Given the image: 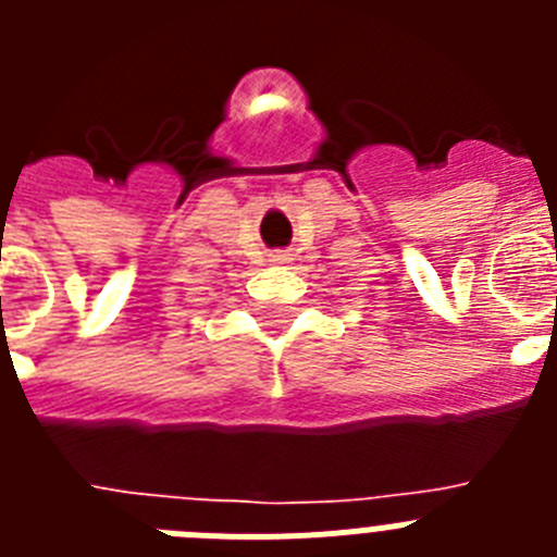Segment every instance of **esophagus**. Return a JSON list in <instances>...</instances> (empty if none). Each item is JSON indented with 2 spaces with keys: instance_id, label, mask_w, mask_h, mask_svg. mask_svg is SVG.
Wrapping results in <instances>:
<instances>
[{
  "instance_id": "obj_1",
  "label": "esophagus",
  "mask_w": 557,
  "mask_h": 557,
  "mask_svg": "<svg viewBox=\"0 0 557 557\" xmlns=\"http://www.w3.org/2000/svg\"><path fill=\"white\" fill-rule=\"evenodd\" d=\"M268 262L270 264H289L293 262V253H289V250H273Z\"/></svg>"
}]
</instances>
